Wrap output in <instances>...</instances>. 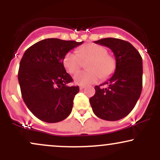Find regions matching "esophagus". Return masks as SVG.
Returning <instances> with one entry per match:
<instances>
[{
  "label": "esophagus",
  "instance_id": "1",
  "mask_svg": "<svg viewBox=\"0 0 160 160\" xmlns=\"http://www.w3.org/2000/svg\"><path fill=\"white\" fill-rule=\"evenodd\" d=\"M84 88H85V86H80V90H82V89H83Z\"/></svg>",
  "mask_w": 160,
  "mask_h": 160
}]
</instances>
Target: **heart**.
<instances>
[{
  "instance_id": "1",
  "label": "heart",
  "mask_w": 160,
  "mask_h": 160,
  "mask_svg": "<svg viewBox=\"0 0 160 160\" xmlns=\"http://www.w3.org/2000/svg\"><path fill=\"white\" fill-rule=\"evenodd\" d=\"M87 61L86 71L77 73L74 77L75 83L86 86L95 83L98 78H108L114 72L116 61L108 54L106 47L95 43L82 45L78 53L68 52L64 57L63 65L70 74H75L80 69L82 62Z\"/></svg>"
}]
</instances>
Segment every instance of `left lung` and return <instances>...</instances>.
Here are the masks:
<instances>
[{
	"mask_svg": "<svg viewBox=\"0 0 160 160\" xmlns=\"http://www.w3.org/2000/svg\"><path fill=\"white\" fill-rule=\"evenodd\" d=\"M113 51L116 58L114 74L103 84L95 86L89 98L94 113L104 120L116 121L130 113L140 98L142 89V58L129 42L108 38L95 41ZM107 85L106 88L100 86Z\"/></svg>",
	"mask_w": 160,
	"mask_h": 160,
	"instance_id": "1",
	"label": "left lung"
}]
</instances>
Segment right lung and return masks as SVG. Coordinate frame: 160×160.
<instances>
[{"instance_id":"obj_1","label":"right lung","mask_w":160,"mask_h":160,"mask_svg":"<svg viewBox=\"0 0 160 160\" xmlns=\"http://www.w3.org/2000/svg\"><path fill=\"white\" fill-rule=\"evenodd\" d=\"M83 41L48 38L34 43L24 53L19 63L22 96L30 111L46 122L65 120L72 111L78 86H68L73 79L66 72L64 57Z\"/></svg>"}]
</instances>
